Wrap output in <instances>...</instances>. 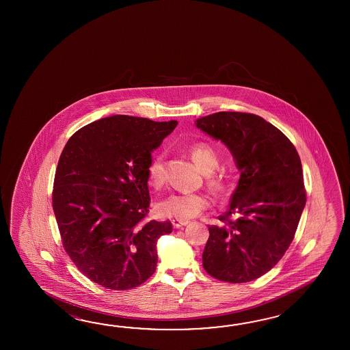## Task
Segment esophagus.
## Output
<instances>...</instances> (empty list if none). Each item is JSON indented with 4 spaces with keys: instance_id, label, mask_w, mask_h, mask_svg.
<instances>
[{
    "instance_id": "obj_1",
    "label": "esophagus",
    "mask_w": 350,
    "mask_h": 350,
    "mask_svg": "<svg viewBox=\"0 0 350 350\" xmlns=\"http://www.w3.org/2000/svg\"><path fill=\"white\" fill-rule=\"evenodd\" d=\"M172 226L175 228V229H180V228H183V226H186L189 221L187 220H178V219H172Z\"/></svg>"
}]
</instances>
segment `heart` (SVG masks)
I'll list each match as a JSON object with an SVG mask.
<instances>
[{
    "label": "heart",
    "mask_w": 350,
    "mask_h": 350,
    "mask_svg": "<svg viewBox=\"0 0 350 350\" xmlns=\"http://www.w3.org/2000/svg\"><path fill=\"white\" fill-rule=\"evenodd\" d=\"M190 157L195 165L204 174H211L219 165V159L215 149L206 142L193 144L190 148ZM165 155L157 154L151 160L148 167L150 183L154 186H161L165 181ZM210 189L215 193H225L228 191V183L221 175L211 174L208 180ZM208 206V199L199 193H175L166 196L157 204V211L160 215L190 220L199 215Z\"/></svg>",
    "instance_id": "heart-1"
}]
</instances>
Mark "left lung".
Here are the masks:
<instances>
[{"label":"left lung","instance_id":"left-lung-1","mask_svg":"<svg viewBox=\"0 0 350 350\" xmlns=\"http://www.w3.org/2000/svg\"><path fill=\"white\" fill-rule=\"evenodd\" d=\"M195 125L223 142L240 172L223 224L208 226L202 265L221 282H252L275 267L295 235L306 201L300 157L280 130L253 113L215 112Z\"/></svg>","mask_w":350,"mask_h":350}]
</instances>
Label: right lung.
Returning <instances> with one entry per match:
<instances>
[{
    "label": "right lung",
    "instance_id": "right-lung-1",
    "mask_svg": "<svg viewBox=\"0 0 350 350\" xmlns=\"http://www.w3.org/2000/svg\"><path fill=\"white\" fill-rule=\"evenodd\" d=\"M178 125L113 115L76 131L61 152L53 208L62 244L91 282L112 291L155 273L157 240L170 221H145L151 152Z\"/></svg>",
    "mask_w": 350,
    "mask_h": 350
}]
</instances>
